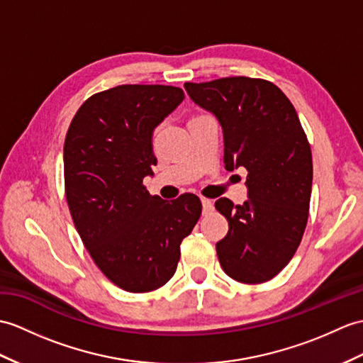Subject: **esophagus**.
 Returning a JSON list of instances; mask_svg holds the SVG:
<instances>
[{
  "instance_id": "obj_1",
  "label": "esophagus",
  "mask_w": 363,
  "mask_h": 363,
  "mask_svg": "<svg viewBox=\"0 0 363 363\" xmlns=\"http://www.w3.org/2000/svg\"><path fill=\"white\" fill-rule=\"evenodd\" d=\"M202 212H204L206 215L207 213H210L213 210V202L210 201V199H207V198H202Z\"/></svg>"
}]
</instances>
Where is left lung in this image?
<instances>
[{
	"instance_id": "1",
	"label": "left lung",
	"mask_w": 363,
	"mask_h": 363,
	"mask_svg": "<svg viewBox=\"0 0 363 363\" xmlns=\"http://www.w3.org/2000/svg\"><path fill=\"white\" fill-rule=\"evenodd\" d=\"M184 88L221 123L227 170H247L242 206L227 198L215 202L229 221L216 242L223 271L246 284L272 280L297 252L309 216L313 153L296 108L264 79L240 75Z\"/></svg>"
}]
</instances>
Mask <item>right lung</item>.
Returning a JSON list of instances; mask_svg holds the SVG:
<instances>
[{
	"mask_svg": "<svg viewBox=\"0 0 363 363\" xmlns=\"http://www.w3.org/2000/svg\"><path fill=\"white\" fill-rule=\"evenodd\" d=\"M182 99L176 86H114L86 99L66 133L65 193L74 225L96 266L126 292H151L170 280L202 212L193 193L168 202L143 185L157 164L155 126Z\"/></svg>",
	"mask_w": 363,
	"mask_h": 363,
	"instance_id": "1",
	"label": "right lung"
}]
</instances>
